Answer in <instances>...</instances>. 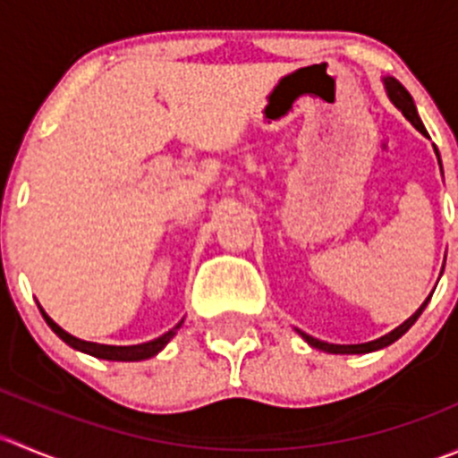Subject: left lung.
Wrapping results in <instances>:
<instances>
[{
	"label": "left lung",
	"instance_id": "obj_1",
	"mask_svg": "<svg viewBox=\"0 0 458 458\" xmlns=\"http://www.w3.org/2000/svg\"><path fill=\"white\" fill-rule=\"evenodd\" d=\"M383 86H386V92H387V97H390L392 104H394L396 108H399L401 113H403V117L408 119V122L412 123V126L417 128L419 132H423V135H426V128H423V122H421V117H419L417 106H414V99H412V97H410V92L405 90V88L401 86L399 81L394 80V77H383ZM438 164H441V159H438ZM429 299H432V294H429L426 301L421 303V308H419V310L414 312L412 317L405 318V321L401 323L399 327H394V330L387 332V335L378 336V339L368 341V344H350V345L327 344V341H318V339H315V336L306 335V332H301V330H297V332H299V335H301V339L306 341V344L310 345V348L323 350V352H330V354H368V352H374V350L387 348V345L394 344L396 339H401V336H403L405 332H408L410 327L414 326V321H417V318L421 317V312L426 310Z\"/></svg>",
	"mask_w": 458,
	"mask_h": 458
}]
</instances>
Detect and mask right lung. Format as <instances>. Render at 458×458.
<instances>
[{"mask_svg": "<svg viewBox=\"0 0 458 458\" xmlns=\"http://www.w3.org/2000/svg\"><path fill=\"white\" fill-rule=\"evenodd\" d=\"M41 315H44L46 323L50 326V330L55 332V335L59 336L62 341H66L71 348L80 350V352H86L90 354V357H97V359H106V361H143V359H150L155 357V354H159L161 350L168 345V341L173 339L174 335H177V330L182 327L183 318L177 323V326L173 327V330H168L165 335L157 336V339L148 341V344H137V345H104V344H92V341H84V339H77V336L68 335L64 327H59L57 323L53 321L48 315L44 312V308L39 306Z\"/></svg>", "mask_w": 458, "mask_h": 458, "instance_id": "1", "label": "right lung"}]
</instances>
